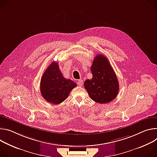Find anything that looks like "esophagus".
I'll use <instances>...</instances> for the list:
<instances>
[{
    "instance_id": "1",
    "label": "esophagus",
    "mask_w": 157,
    "mask_h": 157,
    "mask_svg": "<svg viewBox=\"0 0 157 157\" xmlns=\"http://www.w3.org/2000/svg\"><path fill=\"white\" fill-rule=\"evenodd\" d=\"M77 84L78 86H82L83 85V80H78L77 81Z\"/></svg>"
}]
</instances>
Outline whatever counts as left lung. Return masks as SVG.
<instances>
[{
    "label": "left lung",
    "mask_w": 157,
    "mask_h": 157,
    "mask_svg": "<svg viewBox=\"0 0 157 157\" xmlns=\"http://www.w3.org/2000/svg\"><path fill=\"white\" fill-rule=\"evenodd\" d=\"M90 70L92 78L84 82V87L90 97L100 103L110 102L117 97L119 84L109 60L103 55H97L94 59Z\"/></svg>",
    "instance_id": "1"
}]
</instances>
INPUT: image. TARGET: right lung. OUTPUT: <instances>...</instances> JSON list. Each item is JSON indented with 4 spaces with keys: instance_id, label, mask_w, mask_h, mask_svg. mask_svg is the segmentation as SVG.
<instances>
[{
    "instance_id": "1",
    "label": "right lung",
    "mask_w": 157,
    "mask_h": 157,
    "mask_svg": "<svg viewBox=\"0 0 157 157\" xmlns=\"http://www.w3.org/2000/svg\"><path fill=\"white\" fill-rule=\"evenodd\" d=\"M77 86L76 83L63 77L59 64L52 62L45 70L40 80V92L47 101L59 104L63 101Z\"/></svg>"
}]
</instances>
